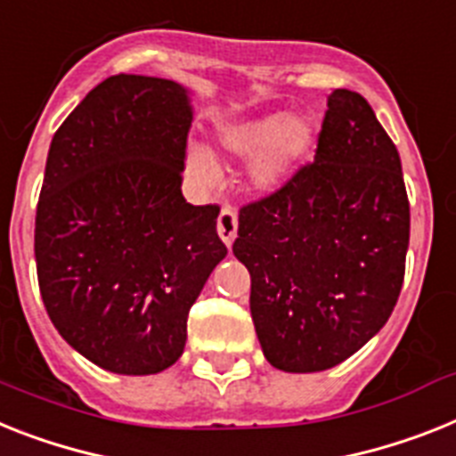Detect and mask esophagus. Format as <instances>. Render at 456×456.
<instances>
[{"label":"esophagus","instance_id":"esophagus-1","mask_svg":"<svg viewBox=\"0 0 456 456\" xmlns=\"http://www.w3.org/2000/svg\"><path fill=\"white\" fill-rule=\"evenodd\" d=\"M236 232H239V216H236V210L232 206H224L220 210V216H217V234L227 246H232L236 239Z\"/></svg>","mask_w":456,"mask_h":456}]
</instances>
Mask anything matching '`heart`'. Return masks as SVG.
<instances>
[{
  "label": "heart",
  "mask_w": 456,
  "mask_h": 456,
  "mask_svg": "<svg viewBox=\"0 0 456 456\" xmlns=\"http://www.w3.org/2000/svg\"><path fill=\"white\" fill-rule=\"evenodd\" d=\"M222 145L239 155L257 152L250 164L252 183L259 187H275L311 152L313 129L301 118L289 120L282 113H273L227 127L222 132ZM187 171L194 181L206 183L216 174V162L208 151L192 148L187 157Z\"/></svg>",
  "instance_id": "1"
}]
</instances>
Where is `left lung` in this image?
Here are the masks:
<instances>
[{
  "mask_svg": "<svg viewBox=\"0 0 456 456\" xmlns=\"http://www.w3.org/2000/svg\"><path fill=\"white\" fill-rule=\"evenodd\" d=\"M408 239L399 151L362 94L334 90L315 159L239 210L234 255L269 364L315 373L369 343L399 301Z\"/></svg>",
  "mask_w": 456,
  "mask_h": 456,
  "instance_id": "left-lung-1",
  "label": "left lung"
}]
</instances>
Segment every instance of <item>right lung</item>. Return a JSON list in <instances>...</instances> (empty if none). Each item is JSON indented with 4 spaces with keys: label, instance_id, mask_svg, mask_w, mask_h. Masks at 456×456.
I'll list each match as a JSON object with an SVG mask.
<instances>
[{
    "label": "right lung",
    "instance_id": "1",
    "mask_svg": "<svg viewBox=\"0 0 456 456\" xmlns=\"http://www.w3.org/2000/svg\"><path fill=\"white\" fill-rule=\"evenodd\" d=\"M190 125L185 87L120 74L53 136L34 227L41 299L69 346L110 373L178 362L190 308L227 255L220 208L181 192Z\"/></svg>",
    "mask_w": 456,
    "mask_h": 456
}]
</instances>
